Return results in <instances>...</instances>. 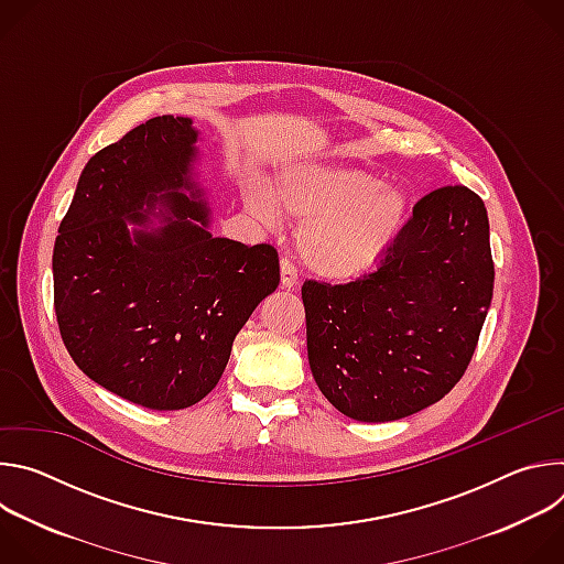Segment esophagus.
Instances as JSON below:
<instances>
[{"label": "esophagus", "instance_id": "34e87169", "mask_svg": "<svg viewBox=\"0 0 564 564\" xmlns=\"http://www.w3.org/2000/svg\"><path fill=\"white\" fill-rule=\"evenodd\" d=\"M296 283H299L296 268L292 265L290 259H281V285L283 288H296Z\"/></svg>", "mask_w": 564, "mask_h": 564}]
</instances>
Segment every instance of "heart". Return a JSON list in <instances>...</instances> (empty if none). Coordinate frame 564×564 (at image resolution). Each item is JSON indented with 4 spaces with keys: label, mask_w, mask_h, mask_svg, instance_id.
Instances as JSON below:
<instances>
[{
    "label": "heart",
    "mask_w": 564,
    "mask_h": 564,
    "mask_svg": "<svg viewBox=\"0 0 564 564\" xmlns=\"http://www.w3.org/2000/svg\"><path fill=\"white\" fill-rule=\"evenodd\" d=\"M276 205L303 218L296 248L303 263L324 279H350L366 272L388 248L406 216V194L375 174L339 165H296L274 185ZM246 203L265 220L276 205L263 187H250Z\"/></svg>",
    "instance_id": "b5f03b06"
}]
</instances>
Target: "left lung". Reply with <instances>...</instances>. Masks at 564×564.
Instances as JSON below:
<instances>
[{"mask_svg":"<svg viewBox=\"0 0 564 564\" xmlns=\"http://www.w3.org/2000/svg\"><path fill=\"white\" fill-rule=\"evenodd\" d=\"M494 276L485 200L464 185L422 196L375 272L339 285L303 283L318 390L359 422L429 409L473 359Z\"/></svg>","mask_w":564,"mask_h":564,"instance_id":"1","label":"left lung"}]
</instances>
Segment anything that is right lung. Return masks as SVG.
<instances>
[{
    "instance_id": "add662e5",
    "label": "right lung",
    "mask_w": 564,
    "mask_h": 564,
    "mask_svg": "<svg viewBox=\"0 0 564 564\" xmlns=\"http://www.w3.org/2000/svg\"><path fill=\"white\" fill-rule=\"evenodd\" d=\"M196 131L155 116L100 149L79 176L53 248L62 341L89 379L151 411L194 406L220 379L231 344L279 285L270 243L214 238L187 187ZM158 191L174 219L131 241L124 219Z\"/></svg>"
}]
</instances>
